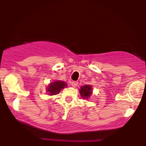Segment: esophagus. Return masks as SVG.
<instances>
[{
  "label": "esophagus",
  "mask_w": 146,
  "mask_h": 146,
  "mask_svg": "<svg viewBox=\"0 0 146 146\" xmlns=\"http://www.w3.org/2000/svg\"><path fill=\"white\" fill-rule=\"evenodd\" d=\"M78 82H71V86H73V87H76L77 86H78Z\"/></svg>",
  "instance_id": "obj_1"
}]
</instances>
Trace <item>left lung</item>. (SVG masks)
Returning <instances> with one entry per match:
<instances>
[{
    "mask_svg": "<svg viewBox=\"0 0 146 146\" xmlns=\"http://www.w3.org/2000/svg\"><path fill=\"white\" fill-rule=\"evenodd\" d=\"M80 93L83 99H88L91 95L92 86L88 84L85 85L84 86H81L80 90Z\"/></svg>",
    "mask_w": 146,
    "mask_h": 146,
    "instance_id": "left-lung-1",
    "label": "left lung"
}]
</instances>
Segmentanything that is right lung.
<instances>
[{
  "instance_id": "right-lung-1",
  "label": "right lung",
  "mask_w": 146,
  "mask_h": 146,
  "mask_svg": "<svg viewBox=\"0 0 146 146\" xmlns=\"http://www.w3.org/2000/svg\"><path fill=\"white\" fill-rule=\"evenodd\" d=\"M66 86V84L62 81L53 82L48 85L46 88V91L48 92L49 95H57L60 93V90Z\"/></svg>"
}]
</instances>
